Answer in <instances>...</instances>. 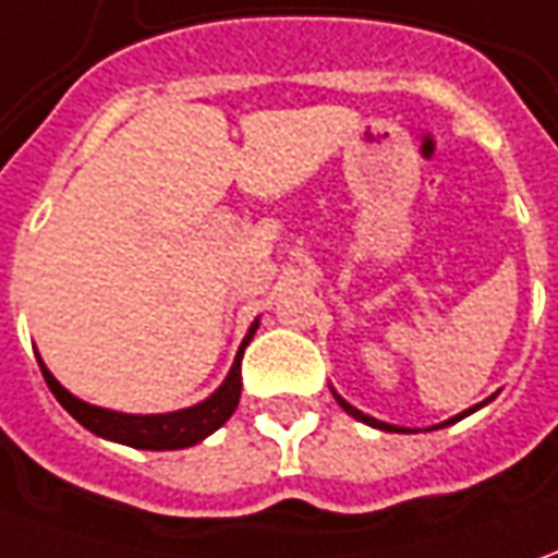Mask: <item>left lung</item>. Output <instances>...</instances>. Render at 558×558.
Returning <instances> with one entry per match:
<instances>
[{"mask_svg":"<svg viewBox=\"0 0 558 558\" xmlns=\"http://www.w3.org/2000/svg\"><path fill=\"white\" fill-rule=\"evenodd\" d=\"M332 397H336V403H339V407H342L344 412H348V415H354V418H357V422L369 424V427H378V430H390V434H407V427H397V424L378 422V418H373V415H366V412H360V409H357V407H351V403H348V400H344V397H339V393H336V390H332ZM486 403H492V397H488V400H483V403H480V407H470V409H464V412H461V415H454V418H449V422H442V424H434V427H446V424L461 422V418H468L470 412H476V409H483V407H486Z\"/></svg>","mask_w":558,"mask_h":558,"instance_id":"8db88e82","label":"left lung"}]
</instances>
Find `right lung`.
I'll use <instances>...</instances> for the list:
<instances>
[{"label":"right lung","mask_w":558,"mask_h":558,"mask_svg":"<svg viewBox=\"0 0 558 558\" xmlns=\"http://www.w3.org/2000/svg\"><path fill=\"white\" fill-rule=\"evenodd\" d=\"M256 327H259V320H253V327L247 329L244 342L238 348V357L231 363L226 381L207 400H201V403L189 409L155 412V415H131V412H116V409L85 403V400H78L75 393H70V390L57 381L39 354L36 357H39L41 375H45L48 388L57 397V403L66 409L82 427H88L90 434L112 439V442H121V446H131V449L168 452V449H189V446L207 439L214 430H219L222 424L229 422L231 412L238 409V400H241V357H244V348L253 339Z\"/></svg>","instance_id":"right-lung-1"}]
</instances>
